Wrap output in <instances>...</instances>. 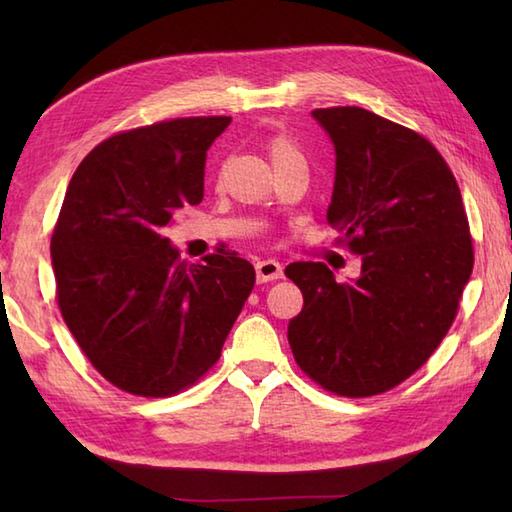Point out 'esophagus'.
Segmentation results:
<instances>
[{
    "label": "esophagus",
    "mask_w": 512,
    "mask_h": 512,
    "mask_svg": "<svg viewBox=\"0 0 512 512\" xmlns=\"http://www.w3.org/2000/svg\"><path fill=\"white\" fill-rule=\"evenodd\" d=\"M255 273H257L259 284H264V281H273V279L284 277V268H281V264L275 262V259H266V262L255 264Z\"/></svg>",
    "instance_id": "obj_1"
}]
</instances>
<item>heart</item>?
Returning <instances> with one entry per match:
<instances>
[{"mask_svg":"<svg viewBox=\"0 0 512 512\" xmlns=\"http://www.w3.org/2000/svg\"><path fill=\"white\" fill-rule=\"evenodd\" d=\"M270 158H273V165H279V162H286L292 158H301L297 147L290 143L286 136H277L270 140Z\"/></svg>","mask_w":512,"mask_h":512,"instance_id":"heart-1","label":"heart"}]
</instances>
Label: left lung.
<instances>
[{
  "instance_id": "obj_1",
  "label": "left lung",
  "mask_w": 512,
  "mask_h": 512,
  "mask_svg": "<svg viewBox=\"0 0 512 512\" xmlns=\"http://www.w3.org/2000/svg\"><path fill=\"white\" fill-rule=\"evenodd\" d=\"M312 116L336 156L328 222L363 264L350 284L325 264L286 268L303 292L288 341L321 387L376 396L427 363L449 332L473 270L469 220L429 140L361 107Z\"/></svg>"
}]
</instances>
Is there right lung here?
<instances>
[{
  "mask_svg": "<svg viewBox=\"0 0 512 512\" xmlns=\"http://www.w3.org/2000/svg\"><path fill=\"white\" fill-rule=\"evenodd\" d=\"M228 116L176 118L107 138L65 191L50 255L65 323L90 363L136 396H171L217 358L255 286L237 253L180 262L162 231L204 198Z\"/></svg>",
  "mask_w": 512,
  "mask_h": 512,
  "instance_id": "add662e5",
  "label": "right lung"
}]
</instances>
